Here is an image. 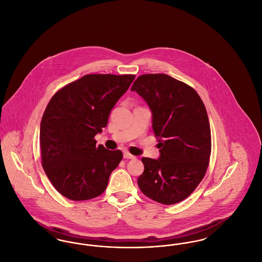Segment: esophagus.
Instances as JSON below:
<instances>
[{
	"label": "esophagus",
	"instance_id": "obj_1",
	"mask_svg": "<svg viewBox=\"0 0 262 262\" xmlns=\"http://www.w3.org/2000/svg\"><path fill=\"white\" fill-rule=\"evenodd\" d=\"M124 158H125V159H135L136 156L132 155V154L128 153L127 151H125V152H124Z\"/></svg>",
	"mask_w": 262,
	"mask_h": 262
}]
</instances>
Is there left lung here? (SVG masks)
<instances>
[{
  "mask_svg": "<svg viewBox=\"0 0 262 262\" xmlns=\"http://www.w3.org/2000/svg\"><path fill=\"white\" fill-rule=\"evenodd\" d=\"M132 91L148 105L160 148L158 159H141L144 171L138 187L166 205L186 200L203 179L211 153L205 106L193 88L168 75H140Z\"/></svg>",
  "mask_w": 262,
  "mask_h": 262,
  "instance_id": "obj_1",
  "label": "left lung"
}]
</instances>
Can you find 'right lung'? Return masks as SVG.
Returning a JSON list of instances; mask_svg holds the SVG:
<instances>
[{
	"instance_id": "1",
	"label": "right lung",
	"mask_w": 262,
	"mask_h": 262,
	"mask_svg": "<svg viewBox=\"0 0 262 262\" xmlns=\"http://www.w3.org/2000/svg\"><path fill=\"white\" fill-rule=\"evenodd\" d=\"M134 75H86L59 90L40 124L42 167L54 187L69 200H88L104 192L123 159L121 150L96 146L94 137Z\"/></svg>"
}]
</instances>
